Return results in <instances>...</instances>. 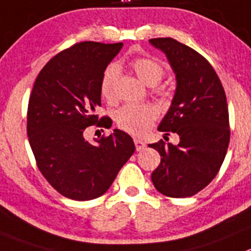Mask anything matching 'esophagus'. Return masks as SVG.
<instances>
[{
	"label": "esophagus",
	"mask_w": 251,
	"mask_h": 251,
	"mask_svg": "<svg viewBox=\"0 0 251 251\" xmlns=\"http://www.w3.org/2000/svg\"><path fill=\"white\" fill-rule=\"evenodd\" d=\"M134 142H135V146H136V150L137 151H141V150H144V149L146 148V144L144 141H142V140L135 139Z\"/></svg>",
	"instance_id": "34e87169"
}]
</instances>
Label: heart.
Returning a JSON list of instances; mask_svg holds the SVG:
<instances>
[{
    "label": "heart",
    "mask_w": 251,
    "mask_h": 251,
    "mask_svg": "<svg viewBox=\"0 0 251 251\" xmlns=\"http://www.w3.org/2000/svg\"><path fill=\"white\" fill-rule=\"evenodd\" d=\"M131 69L149 86H155L161 81L165 70L159 61L149 57H137L130 62ZM120 69L116 64L106 67L100 83L101 96L112 102L116 99V83ZM157 119V110L152 105H125L115 115L117 126L135 136L148 132Z\"/></svg>",
    "instance_id": "b5f03b06"
}]
</instances>
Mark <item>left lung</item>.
I'll return each instance as SVG.
<instances>
[{"instance_id": "left-lung-1", "label": "left lung", "mask_w": 251, "mask_h": 251, "mask_svg": "<svg viewBox=\"0 0 251 251\" xmlns=\"http://www.w3.org/2000/svg\"><path fill=\"white\" fill-rule=\"evenodd\" d=\"M150 42L168 56L177 82L159 131L180 137L177 145L164 140L149 145L161 156L151 180L165 196L189 198L213 181L226 155V95L214 67L198 51L171 37L151 38Z\"/></svg>"}]
</instances>
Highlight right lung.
Instances as JSON below:
<instances>
[{"instance_id": "1", "label": "right lung", "mask_w": 251, "mask_h": 251, "mask_svg": "<svg viewBox=\"0 0 251 251\" xmlns=\"http://www.w3.org/2000/svg\"><path fill=\"white\" fill-rule=\"evenodd\" d=\"M123 42L83 41L53 56L40 71L27 109V136L38 170L56 191L72 200L103 195L135 151L130 135L115 128L109 136L85 140L89 126L111 127L99 117L100 83Z\"/></svg>"}]
</instances>
